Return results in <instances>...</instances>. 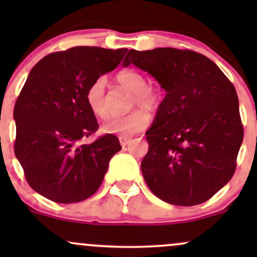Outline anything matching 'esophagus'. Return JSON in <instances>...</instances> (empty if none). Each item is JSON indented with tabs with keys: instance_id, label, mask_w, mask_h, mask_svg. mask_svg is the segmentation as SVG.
<instances>
[{
	"instance_id": "esophagus-1",
	"label": "esophagus",
	"mask_w": 257,
	"mask_h": 257,
	"mask_svg": "<svg viewBox=\"0 0 257 257\" xmlns=\"http://www.w3.org/2000/svg\"><path fill=\"white\" fill-rule=\"evenodd\" d=\"M119 143L122 146H126L132 143V138L129 137H119Z\"/></svg>"
}]
</instances>
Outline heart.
Wrapping results in <instances>:
<instances>
[{
    "label": "heart",
    "mask_w": 257,
    "mask_h": 257,
    "mask_svg": "<svg viewBox=\"0 0 257 257\" xmlns=\"http://www.w3.org/2000/svg\"><path fill=\"white\" fill-rule=\"evenodd\" d=\"M117 81L134 94V102L146 111L157 110L162 101V94L157 88L147 87L145 76L135 70H123L117 75ZM105 78L99 77L87 89L85 99L90 111L100 118L107 116V107L105 104ZM149 125V116L141 110H134L125 114L113 116L102 126L107 134H117L120 137H131Z\"/></svg>",
    "instance_id": "1"
}]
</instances>
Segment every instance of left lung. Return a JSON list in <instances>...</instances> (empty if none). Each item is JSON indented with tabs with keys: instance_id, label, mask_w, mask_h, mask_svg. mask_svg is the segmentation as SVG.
<instances>
[{
	"instance_id": "obj_1",
	"label": "left lung",
	"mask_w": 257,
	"mask_h": 257,
	"mask_svg": "<svg viewBox=\"0 0 257 257\" xmlns=\"http://www.w3.org/2000/svg\"><path fill=\"white\" fill-rule=\"evenodd\" d=\"M131 64L167 93L146 133L147 186L169 204L206 202L235 170L244 135L237 91L214 61L192 51L131 49L122 65Z\"/></svg>"
}]
</instances>
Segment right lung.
Instances as JSON below:
<instances>
[{
    "mask_svg": "<svg viewBox=\"0 0 257 257\" xmlns=\"http://www.w3.org/2000/svg\"><path fill=\"white\" fill-rule=\"evenodd\" d=\"M128 49L73 47L52 53L32 67L14 106V152L26 181L57 203H77L98 191L118 138H85L98 131L85 94L100 76L117 67Z\"/></svg>",
    "mask_w": 257,
    "mask_h": 257,
    "instance_id": "obj_1",
    "label": "right lung"
}]
</instances>
